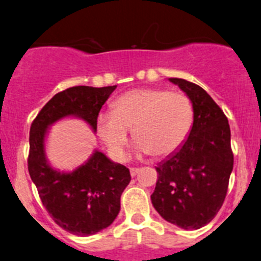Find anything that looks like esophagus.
Here are the masks:
<instances>
[{
	"instance_id": "esophagus-1",
	"label": "esophagus",
	"mask_w": 261,
	"mask_h": 261,
	"mask_svg": "<svg viewBox=\"0 0 261 261\" xmlns=\"http://www.w3.org/2000/svg\"><path fill=\"white\" fill-rule=\"evenodd\" d=\"M138 172H139V168H130V173H131V176H136V174H138Z\"/></svg>"
}]
</instances>
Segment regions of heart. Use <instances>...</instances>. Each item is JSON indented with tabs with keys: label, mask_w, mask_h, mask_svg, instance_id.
I'll return each mask as SVG.
<instances>
[{
	"label": "heart",
	"mask_w": 261,
	"mask_h": 261,
	"mask_svg": "<svg viewBox=\"0 0 261 261\" xmlns=\"http://www.w3.org/2000/svg\"><path fill=\"white\" fill-rule=\"evenodd\" d=\"M194 123V106L187 95L164 89L141 88L115 100L112 112H100L95 128L108 154L123 161L133 128L138 153L166 156L178 150Z\"/></svg>",
	"instance_id": "obj_1"
}]
</instances>
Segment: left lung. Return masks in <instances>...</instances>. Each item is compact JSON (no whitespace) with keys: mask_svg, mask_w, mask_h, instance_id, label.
<instances>
[{"mask_svg":"<svg viewBox=\"0 0 261 261\" xmlns=\"http://www.w3.org/2000/svg\"><path fill=\"white\" fill-rule=\"evenodd\" d=\"M194 106V123L184 145L155 167L151 204L163 219L184 229H199L223 204L233 169L231 130L223 111L201 87L169 77Z\"/></svg>","mask_w":261,"mask_h":261,"instance_id":"obj_1","label":"left lung"}]
</instances>
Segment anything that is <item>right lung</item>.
<instances>
[{
	"label": "right lung",
	"instance_id": "1",
	"mask_svg": "<svg viewBox=\"0 0 261 261\" xmlns=\"http://www.w3.org/2000/svg\"><path fill=\"white\" fill-rule=\"evenodd\" d=\"M116 88L82 85L57 93L30 127V178L53 221L76 236H92L113 223L120 213L121 195L131 181L130 171L98 149L72 171H61L48 161L45 141L50 126L63 118H79L97 133L95 118Z\"/></svg>",
	"mask_w": 261,
	"mask_h": 261
}]
</instances>
